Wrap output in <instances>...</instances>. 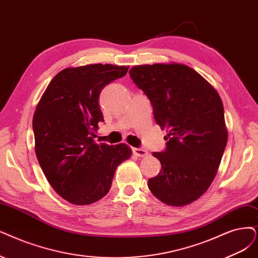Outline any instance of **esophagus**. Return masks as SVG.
<instances>
[{"label":"esophagus","instance_id":"1","mask_svg":"<svg viewBox=\"0 0 258 258\" xmlns=\"http://www.w3.org/2000/svg\"><path fill=\"white\" fill-rule=\"evenodd\" d=\"M133 153H134L138 157H145L148 155V151L141 148H134L133 149Z\"/></svg>","mask_w":258,"mask_h":258}]
</instances>
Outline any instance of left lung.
Listing matches in <instances>:
<instances>
[{
  "label": "left lung",
  "mask_w": 258,
  "mask_h": 258,
  "mask_svg": "<svg viewBox=\"0 0 258 258\" xmlns=\"http://www.w3.org/2000/svg\"><path fill=\"white\" fill-rule=\"evenodd\" d=\"M128 73L149 98L155 122L168 133L166 150L153 152L161 170L149 179V189L170 206L195 202L213 183L226 147L220 95L183 63L135 66Z\"/></svg>",
  "instance_id": "obj_1"
}]
</instances>
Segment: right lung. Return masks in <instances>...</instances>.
I'll list each match as a JSON object with an SVG mask.
<instances>
[{"label": "right lung", "mask_w": 258, "mask_h": 258, "mask_svg": "<svg viewBox=\"0 0 258 258\" xmlns=\"http://www.w3.org/2000/svg\"><path fill=\"white\" fill-rule=\"evenodd\" d=\"M128 68L109 63L66 68L54 76L36 107L37 159L55 191L74 205H89L106 196L117 167L132 155L125 144L93 140L104 121L100 93Z\"/></svg>", "instance_id": "1"}]
</instances>
